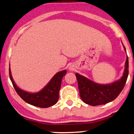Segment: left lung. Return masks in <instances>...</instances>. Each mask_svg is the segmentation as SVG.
<instances>
[{
	"label": "left lung",
	"instance_id": "left-lung-1",
	"mask_svg": "<svg viewBox=\"0 0 134 134\" xmlns=\"http://www.w3.org/2000/svg\"><path fill=\"white\" fill-rule=\"evenodd\" d=\"M125 49V48L124 47ZM129 75V59L127 58L125 69L120 80L109 85H99L76 73L80 95L86 104L92 106L103 105L114 100L123 90Z\"/></svg>",
	"mask_w": 134,
	"mask_h": 134
}]
</instances>
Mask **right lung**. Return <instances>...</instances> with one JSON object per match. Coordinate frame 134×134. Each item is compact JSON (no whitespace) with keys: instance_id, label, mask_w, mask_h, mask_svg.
Returning a JSON list of instances; mask_svg holds the SVG:
<instances>
[{"instance_id":"add662e5","label":"right lung","mask_w":134,"mask_h":134,"mask_svg":"<svg viewBox=\"0 0 134 134\" xmlns=\"http://www.w3.org/2000/svg\"><path fill=\"white\" fill-rule=\"evenodd\" d=\"M66 72V70L58 72L41 92L36 93H30L17 87L12 79L9 68L10 79L17 94L26 103L41 108L49 107L57 103L59 98V89L61 85V80Z\"/></svg>"}]
</instances>
